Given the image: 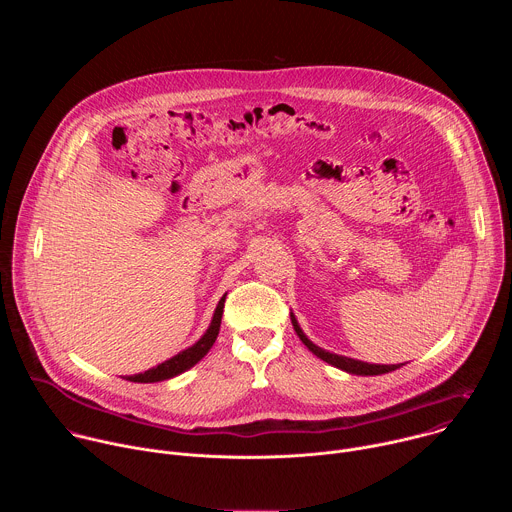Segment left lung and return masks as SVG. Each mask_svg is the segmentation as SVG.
Listing matches in <instances>:
<instances>
[{"instance_id":"left-lung-1","label":"left lung","mask_w":512,"mask_h":512,"mask_svg":"<svg viewBox=\"0 0 512 512\" xmlns=\"http://www.w3.org/2000/svg\"><path fill=\"white\" fill-rule=\"evenodd\" d=\"M291 324H294V330L298 332L300 340L316 354L320 356L322 360L334 364V367L346 371V373H352V375H383V373H391L395 369H399L401 364H369V362H360V360H354V358H348V356H338V354H332V352H326L322 350L320 346H316L312 340L306 338V334L302 332V328L298 326L296 318L291 316Z\"/></svg>"}]
</instances>
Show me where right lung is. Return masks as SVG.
Here are the masks:
<instances>
[{
	"mask_svg": "<svg viewBox=\"0 0 512 512\" xmlns=\"http://www.w3.org/2000/svg\"><path fill=\"white\" fill-rule=\"evenodd\" d=\"M225 300L227 296L221 298V302H218L216 310H214V316H212V322L206 330V334L190 348L182 350L180 354L172 356L170 360L158 364V367L145 371V373H139V375H131V377H125L127 381H133V383H158V381H166V379H172L184 371H188L190 367H194V364L212 348L216 336H218V330H221V320H223V308H225Z\"/></svg>",
	"mask_w": 512,
	"mask_h": 512,
	"instance_id": "right-lung-1",
	"label": "right lung"
}]
</instances>
